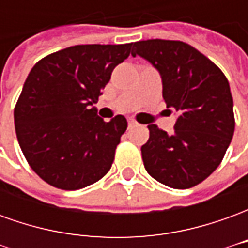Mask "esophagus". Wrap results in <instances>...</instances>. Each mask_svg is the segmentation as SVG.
Listing matches in <instances>:
<instances>
[{
	"label": "esophagus",
	"mask_w": 248,
	"mask_h": 248,
	"mask_svg": "<svg viewBox=\"0 0 248 248\" xmlns=\"http://www.w3.org/2000/svg\"><path fill=\"white\" fill-rule=\"evenodd\" d=\"M129 129H131V127H134V126H137V122L135 121H133V119H129Z\"/></svg>",
	"instance_id": "34e87169"
}]
</instances>
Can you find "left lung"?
<instances>
[{
  "label": "left lung",
  "instance_id": "1",
  "mask_svg": "<svg viewBox=\"0 0 248 248\" xmlns=\"http://www.w3.org/2000/svg\"><path fill=\"white\" fill-rule=\"evenodd\" d=\"M131 56L159 71L163 99L177 115L170 135L147 126L150 137L140 147L146 171L172 188L195 186L219 166L234 135L229 81L207 57L181 41H138Z\"/></svg>",
  "mask_w": 248,
  "mask_h": 248
}]
</instances>
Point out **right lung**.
I'll use <instances>...</instances> for the list:
<instances>
[{
	"label": "right lung",
	"mask_w": 248,
	"mask_h": 248,
	"mask_svg": "<svg viewBox=\"0 0 248 248\" xmlns=\"http://www.w3.org/2000/svg\"><path fill=\"white\" fill-rule=\"evenodd\" d=\"M131 46H71L30 70L14 108L16 133L30 167L51 186L78 190L110 170L127 121L105 122L94 103Z\"/></svg>",
	"instance_id": "obj_1"
}]
</instances>
